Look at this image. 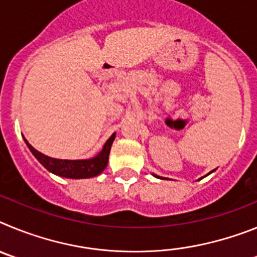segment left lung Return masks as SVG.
Masks as SVG:
<instances>
[{
	"label": "left lung",
	"instance_id": "left-lung-1",
	"mask_svg": "<svg viewBox=\"0 0 257 257\" xmlns=\"http://www.w3.org/2000/svg\"><path fill=\"white\" fill-rule=\"evenodd\" d=\"M154 175V174H153ZM154 176H156V178H160V179H163V178H161V176H157V175H154Z\"/></svg>",
	"mask_w": 257,
	"mask_h": 257
}]
</instances>
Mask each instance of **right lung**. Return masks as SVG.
<instances>
[{"mask_svg": "<svg viewBox=\"0 0 257 257\" xmlns=\"http://www.w3.org/2000/svg\"><path fill=\"white\" fill-rule=\"evenodd\" d=\"M115 138V134H113L106 143L104 144L103 149L97 156L90 160H77V161H70V160H56V158H51L45 154L40 153L36 151L26 139L27 147L29 151L33 153V156L38 160V162L44 166L45 169L49 170L52 174L63 176V178H69V179H87V178H94L97 176L100 172L104 171V169L108 165L109 160V152L112 148L113 140Z\"/></svg>", "mask_w": 257, "mask_h": 257, "instance_id": "obj_1", "label": "right lung"}]
</instances>
